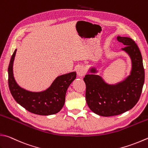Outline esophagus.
Segmentation results:
<instances>
[{"mask_svg": "<svg viewBox=\"0 0 148 148\" xmlns=\"http://www.w3.org/2000/svg\"><path fill=\"white\" fill-rule=\"evenodd\" d=\"M77 75L80 77H83L86 75V69L82 66H80L77 68Z\"/></svg>", "mask_w": 148, "mask_h": 148, "instance_id": "34e87169", "label": "esophagus"}]
</instances>
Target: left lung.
I'll use <instances>...</instances> for the list:
<instances>
[{
	"instance_id": "left-lung-1",
	"label": "left lung",
	"mask_w": 148,
	"mask_h": 148,
	"mask_svg": "<svg viewBox=\"0 0 148 148\" xmlns=\"http://www.w3.org/2000/svg\"><path fill=\"white\" fill-rule=\"evenodd\" d=\"M117 40L126 46L122 50L132 59L131 74L124 81L111 85L106 83L97 75H86V99L90 110L103 116L118 115L131 110L140 99L144 82V69L143 57L138 46L132 38L117 37ZM95 68L90 69L96 73Z\"/></svg>"
}]
</instances>
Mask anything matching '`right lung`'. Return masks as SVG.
<instances>
[{
  "label": "right lung",
  "instance_id": "1",
  "mask_svg": "<svg viewBox=\"0 0 148 148\" xmlns=\"http://www.w3.org/2000/svg\"><path fill=\"white\" fill-rule=\"evenodd\" d=\"M16 49L8 67V85L15 101L29 112L40 115H53L60 111L65 102L67 90L76 78V72L60 75L51 86L41 92H32L20 87L13 77V64Z\"/></svg>",
  "mask_w": 148,
  "mask_h": 148
}]
</instances>
